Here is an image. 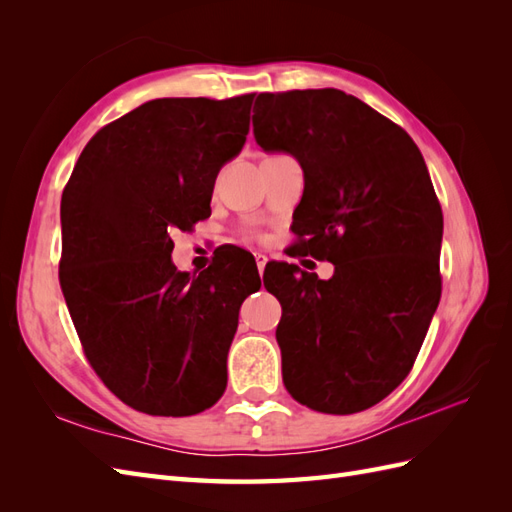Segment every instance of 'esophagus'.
I'll return each instance as SVG.
<instances>
[{"mask_svg":"<svg viewBox=\"0 0 512 512\" xmlns=\"http://www.w3.org/2000/svg\"><path fill=\"white\" fill-rule=\"evenodd\" d=\"M267 256L265 254H256V267H258V273L262 275V273H265V267H267Z\"/></svg>","mask_w":512,"mask_h":512,"instance_id":"esophagus-1","label":"esophagus"}]
</instances>
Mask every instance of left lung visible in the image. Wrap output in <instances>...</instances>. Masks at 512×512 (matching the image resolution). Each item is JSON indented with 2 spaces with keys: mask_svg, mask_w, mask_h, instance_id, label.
Returning <instances> with one entry per match:
<instances>
[{
  "mask_svg": "<svg viewBox=\"0 0 512 512\" xmlns=\"http://www.w3.org/2000/svg\"><path fill=\"white\" fill-rule=\"evenodd\" d=\"M254 138L303 168L297 232L331 280L284 262L277 344L299 404L324 414L376 406L404 382L442 292V209L404 128L339 89L260 94ZM294 226V224H292ZM287 312L284 313L283 309Z\"/></svg>",
  "mask_w": 512,
  "mask_h": 512,
  "instance_id": "obj_1",
  "label": "left lung"
}]
</instances>
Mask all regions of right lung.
I'll return each mask as SVG.
<instances>
[{"instance_id":"1","label":"right lung","mask_w":512,"mask_h":512,"mask_svg":"<svg viewBox=\"0 0 512 512\" xmlns=\"http://www.w3.org/2000/svg\"><path fill=\"white\" fill-rule=\"evenodd\" d=\"M252 102H145L96 132L61 194L59 284L74 329L100 380L138 412L192 416L224 395L250 292L230 284L226 260L198 277L177 271L170 232L211 215Z\"/></svg>"}]
</instances>
